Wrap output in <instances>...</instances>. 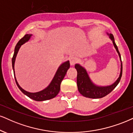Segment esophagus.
I'll return each mask as SVG.
<instances>
[{"instance_id":"34e87169","label":"esophagus","mask_w":133,"mask_h":133,"mask_svg":"<svg viewBox=\"0 0 133 133\" xmlns=\"http://www.w3.org/2000/svg\"><path fill=\"white\" fill-rule=\"evenodd\" d=\"M70 63L71 65H74L75 63H76L78 62V59L76 57H71L70 58Z\"/></svg>"}]
</instances>
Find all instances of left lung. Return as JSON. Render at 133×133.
Returning <instances> with one entry per match:
<instances>
[{
  "mask_svg": "<svg viewBox=\"0 0 133 133\" xmlns=\"http://www.w3.org/2000/svg\"><path fill=\"white\" fill-rule=\"evenodd\" d=\"M110 38L112 41L115 48L116 49L117 51L118 54L121 61V71L119 74V78H118L114 84L110 86H98L95 85L91 81V79L89 77L86 70L79 65V64L75 65V68L77 70V86H78V89L79 93L83 96L88 98H92V99H99V98L104 97L109 93H110L116 86H117L120 81L121 78L122 76V62L121 58V55L119 54L118 49L114 41V37L112 34H109Z\"/></svg>",
  "mask_w": 133,
  "mask_h": 133,
  "instance_id": "1",
  "label": "left lung"
}]
</instances>
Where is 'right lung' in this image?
<instances>
[{"label": "right lung", "mask_w": 133, "mask_h": 133, "mask_svg": "<svg viewBox=\"0 0 133 133\" xmlns=\"http://www.w3.org/2000/svg\"><path fill=\"white\" fill-rule=\"evenodd\" d=\"M32 34H25L23 37H22L20 40L16 44L15 48V52L14 56L12 58V67L13 70H14V73L15 74V69H14V65L15 62V58L17 55L18 52L19 48H20L21 45L23 44L28 41L29 39H30L31 36ZM70 62L66 61L62 63L60 66L58 67V70L55 73V76H54L53 79L50 83V84L45 89L42 90L41 91L37 92H29L26 91L25 90L21 88L19 85L16 79L15 75H14L16 83V85L18 87V88L20 89V91L25 94L26 96L29 97L31 99L34 100L36 101H46V100L51 99L52 98H54L57 94H58L59 91L60 90V84H61L62 80L63 79L64 77L66 75L67 70L70 68Z\"/></svg>", "instance_id": "add662e5"}]
</instances>
